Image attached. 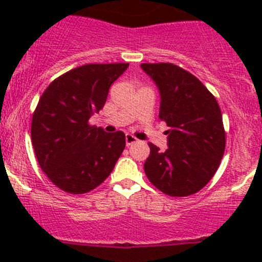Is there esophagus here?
Masks as SVG:
<instances>
[{"mask_svg":"<svg viewBox=\"0 0 262 262\" xmlns=\"http://www.w3.org/2000/svg\"><path fill=\"white\" fill-rule=\"evenodd\" d=\"M137 142H138V139H137L134 136H132V134H126L125 136V143L128 147L132 146V144L137 143Z\"/></svg>","mask_w":262,"mask_h":262,"instance_id":"obj_1","label":"esophagus"}]
</instances>
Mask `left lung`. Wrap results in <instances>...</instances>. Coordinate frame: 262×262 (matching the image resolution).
Here are the masks:
<instances>
[{"instance_id":"8db88e82","label":"left lung","mask_w":262,"mask_h":262,"mask_svg":"<svg viewBox=\"0 0 262 262\" xmlns=\"http://www.w3.org/2000/svg\"><path fill=\"white\" fill-rule=\"evenodd\" d=\"M160 89V119L170 126L167 149L148 143L144 172L170 196H189L208 184L221 165L226 130L212 92L194 75L172 63H142Z\"/></svg>"}]
</instances>
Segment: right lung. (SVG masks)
<instances>
[{
	"mask_svg": "<svg viewBox=\"0 0 262 262\" xmlns=\"http://www.w3.org/2000/svg\"><path fill=\"white\" fill-rule=\"evenodd\" d=\"M129 63L84 64L55 78L31 119V142L39 166L70 194H86L112 173L125 148V134L105 133L90 118L106 102L112 83Z\"/></svg>",
	"mask_w": 262,
	"mask_h": 262,
	"instance_id": "1",
	"label": "right lung"
}]
</instances>
